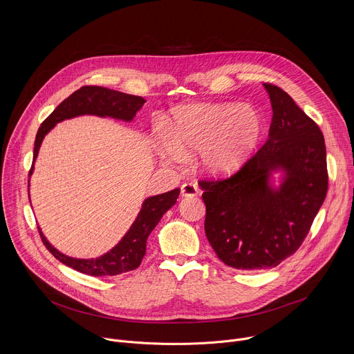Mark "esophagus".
Here are the masks:
<instances>
[{
    "label": "esophagus",
    "mask_w": 354,
    "mask_h": 354,
    "mask_svg": "<svg viewBox=\"0 0 354 354\" xmlns=\"http://www.w3.org/2000/svg\"><path fill=\"white\" fill-rule=\"evenodd\" d=\"M180 193L183 197H193V196H197L198 193V187L194 185V183H183L182 187H180Z\"/></svg>",
    "instance_id": "esophagus-1"
}]
</instances>
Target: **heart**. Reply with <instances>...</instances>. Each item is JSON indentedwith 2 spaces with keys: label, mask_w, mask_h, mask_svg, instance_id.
<instances>
[{
  "label": "heart",
  "mask_w": 354,
  "mask_h": 354,
  "mask_svg": "<svg viewBox=\"0 0 354 354\" xmlns=\"http://www.w3.org/2000/svg\"><path fill=\"white\" fill-rule=\"evenodd\" d=\"M263 120L249 104H193L175 109L165 137V156L183 164L198 153V164L212 176H230L249 161L259 144Z\"/></svg>",
  "instance_id": "obj_1"
}]
</instances>
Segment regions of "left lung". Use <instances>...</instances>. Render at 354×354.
Segmentation results:
<instances>
[{
    "label": "left lung",
    "instance_id": "8db88e82",
    "mask_svg": "<svg viewBox=\"0 0 354 354\" xmlns=\"http://www.w3.org/2000/svg\"><path fill=\"white\" fill-rule=\"evenodd\" d=\"M263 86L273 111L265 145L231 178L198 182L206 236L217 257L239 270L274 268L292 255L328 192L321 129L281 88Z\"/></svg>",
    "mask_w": 354,
    "mask_h": 354
}]
</instances>
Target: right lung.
<instances>
[{
    "instance_id": "1",
    "label": "right lung",
    "mask_w": 354,
    "mask_h": 354,
    "mask_svg": "<svg viewBox=\"0 0 354 354\" xmlns=\"http://www.w3.org/2000/svg\"><path fill=\"white\" fill-rule=\"evenodd\" d=\"M145 99L141 96H134L113 91L104 86H81L78 91L71 93L67 99L53 111L39 127L35 149H33V164L37 158L39 148L44 136L52 130L57 123L73 119L77 116L92 115L99 118H112L123 122H131L136 113L142 108ZM33 174V165L29 171V176ZM180 189H174L171 192L149 196L142 201V206L137 218L124 234V236L116 243L109 252L99 258L92 259H77L67 257L57 250L43 235L40 227L39 234L44 246L48 249L56 259L77 272L89 276H116L134 270L140 266L144 255L147 238L160 223L162 216L176 203V198Z\"/></svg>"
}]
</instances>
